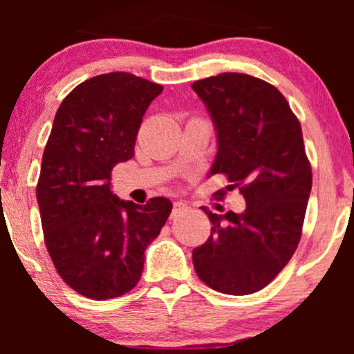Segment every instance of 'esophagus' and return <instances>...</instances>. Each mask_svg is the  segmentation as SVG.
<instances>
[{
  "instance_id": "esophagus-1",
  "label": "esophagus",
  "mask_w": 354,
  "mask_h": 354,
  "mask_svg": "<svg viewBox=\"0 0 354 354\" xmlns=\"http://www.w3.org/2000/svg\"><path fill=\"white\" fill-rule=\"evenodd\" d=\"M188 209V206L185 205V203L183 201H174L173 203V213H171V216H178V214H181L183 211H186Z\"/></svg>"
}]
</instances>
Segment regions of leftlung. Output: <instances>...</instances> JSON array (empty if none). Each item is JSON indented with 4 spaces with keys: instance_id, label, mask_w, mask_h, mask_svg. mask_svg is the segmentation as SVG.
Returning a JSON list of instances; mask_svg holds the SVG:
<instances>
[{
    "instance_id": "left-lung-1",
    "label": "left lung",
    "mask_w": 354,
    "mask_h": 354,
    "mask_svg": "<svg viewBox=\"0 0 354 354\" xmlns=\"http://www.w3.org/2000/svg\"><path fill=\"white\" fill-rule=\"evenodd\" d=\"M208 109L218 151L209 176L226 174L243 213H211V234L193 250L196 274L214 291L263 290L296 251L311 193V166L298 118L273 84L221 73L191 84Z\"/></svg>"
}]
</instances>
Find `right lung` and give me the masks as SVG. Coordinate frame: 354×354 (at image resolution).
I'll return each instance as SVG.
<instances>
[{"instance_id": "add662e5", "label": "right lung", "mask_w": 354, "mask_h": 354, "mask_svg": "<svg viewBox=\"0 0 354 354\" xmlns=\"http://www.w3.org/2000/svg\"><path fill=\"white\" fill-rule=\"evenodd\" d=\"M163 86L108 73L78 84L56 111L36 198L48 253L76 293L103 301L140 281L145 251L171 213L168 198L145 206L111 193V169L135 156L138 129Z\"/></svg>"}]
</instances>
